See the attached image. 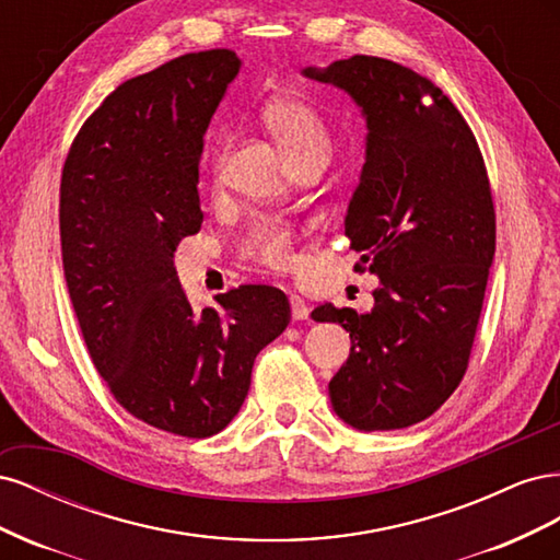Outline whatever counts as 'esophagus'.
<instances>
[{
    "mask_svg": "<svg viewBox=\"0 0 560 560\" xmlns=\"http://www.w3.org/2000/svg\"><path fill=\"white\" fill-rule=\"evenodd\" d=\"M290 306H292V317H294V319H308V317H311L308 303L303 301L299 294H292V296H290Z\"/></svg>",
    "mask_w": 560,
    "mask_h": 560,
    "instance_id": "1",
    "label": "esophagus"
}]
</instances>
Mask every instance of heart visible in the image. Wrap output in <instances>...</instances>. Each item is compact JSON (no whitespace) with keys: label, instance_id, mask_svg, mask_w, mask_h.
I'll return each mask as SVG.
<instances>
[{"label":"heart","instance_id":"obj_1","mask_svg":"<svg viewBox=\"0 0 560 560\" xmlns=\"http://www.w3.org/2000/svg\"><path fill=\"white\" fill-rule=\"evenodd\" d=\"M264 121L294 167L311 161L329 163L334 151V132L325 121V116L311 103H303V100H280V103H273L264 112ZM224 159L226 147L217 154V177L222 173ZM292 229L278 222V219L268 217L254 219L241 238L243 257L278 270L292 264Z\"/></svg>","mask_w":560,"mask_h":560}]
</instances>
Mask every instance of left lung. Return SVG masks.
I'll return each mask as SVG.
<instances>
[{"instance_id": "left-lung-1", "label": "left lung", "mask_w": 560, "mask_h": 560, "mask_svg": "<svg viewBox=\"0 0 560 560\" xmlns=\"http://www.w3.org/2000/svg\"><path fill=\"white\" fill-rule=\"evenodd\" d=\"M303 74L350 93L366 118V161L346 214L358 270L381 278L374 308L325 303L315 322L350 331L329 383L354 430H401L460 385L495 254V208L471 128L425 77L374 56Z\"/></svg>"}]
</instances>
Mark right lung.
<instances>
[{"mask_svg":"<svg viewBox=\"0 0 560 560\" xmlns=\"http://www.w3.org/2000/svg\"><path fill=\"white\" fill-rule=\"evenodd\" d=\"M238 70L233 50L212 48L124 81L77 132L60 179L65 280L97 374L130 416L189 439L229 425L254 358L292 317L268 284L194 313L173 264L200 231L202 135Z\"/></svg>","mask_w":560,"mask_h":560,"instance_id":"obj_1","label":"right lung"}]
</instances>
